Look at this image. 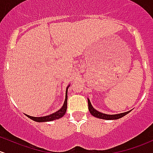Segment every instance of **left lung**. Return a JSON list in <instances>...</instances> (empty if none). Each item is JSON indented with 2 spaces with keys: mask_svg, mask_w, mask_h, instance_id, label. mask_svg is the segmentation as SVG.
<instances>
[{
  "mask_svg": "<svg viewBox=\"0 0 153 153\" xmlns=\"http://www.w3.org/2000/svg\"><path fill=\"white\" fill-rule=\"evenodd\" d=\"M88 110H89L90 113L93 116L96 117H98L100 119H105V120H117V119L121 118L123 116H125L126 115L129 113L131 110H129L128 112H122V113L119 114H115V115H108V114L102 113L101 112L97 111L96 109L94 108V107L92 106V105L91 104V102L89 99H88Z\"/></svg>",
  "mask_w": 153,
  "mask_h": 153,
  "instance_id": "8db88e82",
  "label": "left lung"
}]
</instances>
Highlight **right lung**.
Returning a JSON list of instances; mask_svg holds the SVG:
<instances>
[{
	"instance_id": "right-lung-1",
	"label": "right lung",
	"mask_w": 153,
	"mask_h": 153,
	"mask_svg": "<svg viewBox=\"0 0 153 153\" xmlns=\"http://www.w3.org/2000/svg\"><path fill=\"white\" fill-rule=\"evenodd\" d=\"M70 85L67 87L66 88V93H65V100L64 102V104L62 107L58 110V111L55 112L54 113H52L49 115H46V116H43V117H33L30 116V115H26V116L30 117V119H32L33 120L36 122H48V121H52V120H56V119H59L61 117H62L65 115V112L67 111V105H68V90Z\"/></svg>"
}]
</instances>
